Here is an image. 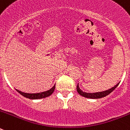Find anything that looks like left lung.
I'll return each instance as SVG.
<instances>
[{
	"mask_svg": "<svg viewBox=\"0 0 130 130\" xmlns=\"http://www.w3.org/2000/svg\"><path fill=\"white\" fill-rule=\"evenodd\" d=\"M119 85V83L117 84V85L115 86L114 87H112L111 88L103 92H95V93H87L85 92H83L79 87V84L77 86V91L79 93L81 96H83V97L87 98H90V99H98V98H102L105 97L106 96L109 95L110 93L112 92L113 90L115 89L117 87V86Z\"/></svg>",
	"mask_w": 130,
	"mask_h": 130,
	"instance_id": "left-lung-1",
	"label": "left lung"
}]
</instances>
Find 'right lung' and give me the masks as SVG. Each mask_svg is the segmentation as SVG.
Wrapping results in <instances>:
<instances>
[{
	"mask_svg": "<svg viewBox=\"0 0 130 130\" xmlns=\"http://www.w3.org/2000/svg\"><path fill=\"white\" fill-rule=\"evenodd\" d=\"M55 88V85L53 86V87L50 89L49 90H47V91L42 92L40 93H34V94H30V93H25L23 92L20 91V90H18V92L20 94L22 95L24 97L26 98H28V99L30 100H38V99H42V98H44L48 97V96H51L53 94V92H54Z\"/></svg>",
	"mask_w": 130,
	"mask_h": 130,
	"instance_id": "obj_1",
	"label": "right lung"
}]
</instances>
